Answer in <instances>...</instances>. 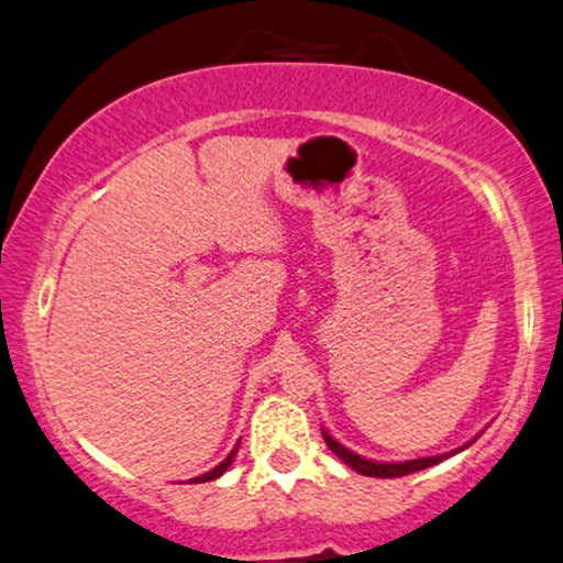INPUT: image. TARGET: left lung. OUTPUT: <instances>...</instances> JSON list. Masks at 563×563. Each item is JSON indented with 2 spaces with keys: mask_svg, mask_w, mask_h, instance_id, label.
<instances>
[{
  "mask_svg": "<svg viewBox=\"0 0 563 563\" xmlns=\"http://www.w3.org/2000/svg\"><path fill=\"white\" fill-rule=\"evenodd\" d=\"M324 435V443L330 451L350 465L352 471H357L362 475H369V478H400V475H410V473H418V471H426L430 465H438L440 461H445V457H451L453 453H443V455H430V457H418V461H402V463H379V461H367V457H362L357 453L347 451V448L336 443V440L330 435V432L322 430ZM463 451V448H461ZM457 453V451H455Z\"/></svg>",
  "mask_w": 563,
  "mask_h": 563,
  "instance_id": "8db88e82",
  "label": "left lung"
}]
</instances>
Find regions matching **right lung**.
Listing matches in <instances>:
<instances>
[{"label": "right lung", "instance_id": "right-lung-1", "mask_svg": "<svg viewBox=\"0 0 563 563\" xmlns=\"http://www.w3.org/2000/svg\"><path fill=\"white\" fill-rule=\"evenodd\" d=\"M236 451H239V443H236V448H233V451L227 455V461H221L219 465H216L213 471L203 473V475H198V478H194L191 483H206V481H213V478H219V475L227 473V468H229V465L233 463V457H236Z\"/></svg>", "mask_w": 563, "mask_h": 563}]
</instances>
